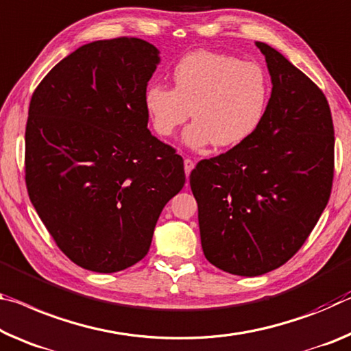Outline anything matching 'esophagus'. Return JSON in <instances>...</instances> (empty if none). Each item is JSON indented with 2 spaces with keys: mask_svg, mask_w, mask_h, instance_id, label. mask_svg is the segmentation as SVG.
<instances>
[{
  "mask_svg": "<svg viewBox=\"0 0 351 351\" xmlns=\"http://www.w3.org/2000/svg\"><path fill=\"white\" fill-rule=\"evenodd\" d=\"M193 165H195V164H193L192 159H184V171H186V176L191 175Z\"/></svg>",
  "mask_w": 351,
  "mask_h": 351,
  "instance_id": "obj_1",
  "label": "esophagus"
}]
</instances>
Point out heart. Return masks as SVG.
Masks as SVG:
<instances>
[{
    "instance_id": "heart-1",
    "label": "heart",
    "mask_w": 351,
    "mask_h": 351,
    "mask_svg": "<svg viewBox=\"0 0 351 351\" xmlns=\"http://www.w3.org/2000/svg\"><path fill=\"white\" fill-rule=\"evenodd\" d=\"M173 88L148 86L143 104L160 137H170L189 117L193 123L182 141L192 149L245 143L269 109L270 80L259 65L215 51H193L171 70Z\"/></svg>"
}]
</instances>
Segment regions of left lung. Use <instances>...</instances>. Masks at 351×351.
<instances>
[{
    "label": "left lung",
    "mask_w": 351,
    "mask_h": 351,
    "mask_svg": "<svg viewBox=\"0 0 351 351\" xmlns=\"http://www.w3.org/2000/svg\"><path fill=\"white\" fill-rule=\"evenodd\" d=\"M269 109L242 145L198 162L191 189L206 259L239 276L275 270L295 254L330 199L335 128L324 92L263 42Z\"/></svg>",
    "instance_id": "obj_1"
}]
</instances>
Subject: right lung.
Returning <instances> with one entry per match:
<instances>
[{"mask_svg": "<svg viewBox=\"0 0 351 351\" xmlns=\"http://www.w3.org/2000/svg\"><path fill=\"white\" fill-rule=\"evenodd\" d=\"M159 49L136 37L82 45L43 77L26 123V187L66 258L98 274L145 258L184 162L148 130Z\"/></svg>", "mask_w": 351, "mask_h": 351, "instance_id": "1", "label": "right lung"}]
</instances>
